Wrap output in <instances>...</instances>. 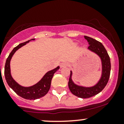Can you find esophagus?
<instances>
[{
    "label": "esophagus",
    "instance_id": "esophagus-1",
    "mask_svg": "<svg viewBox=\"0 0 124 124\" xmlns=\"http://www.w3.org/2000/svg\"><path fill=\"white\" fill-rule=\"evenodd\" d=\"M67 65H68V64H67V62H62V63H61V65H60V66H61V68H62V67H67Z\"/></svg>",
    "mask_w": 124,
    "mask_h": 124
}]
</instances>
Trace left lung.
Instances as JSON below:
<instances>
[{"mask_svg": "<svg viewBox=\"0 0 124 124\" xmlns=\"http://www.w3.org/2000/svg\"><path fill=\"white\" fill-rule=\"evenodd\" d=\"M85 38L87 40L89 45L87 49L95 53L100 58L102 71L101 77L98 82L95 85L91 87H85L76 84L72 80V71H71L68 87L72 94L82 98H90L102 91L109 79L111 70L110 57L102 43L87 36H85Z\"/></svg>", "mask_w": 124, "mask_h": 124, "instance_id": "1", "label": "left lung"}]
</instances>
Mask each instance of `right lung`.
Returning <instances> with one entry per match:
<instances>
[{
	"instance_id": "right-lung-1",
	"label": "right lung",
	"mask_w": 124,
	"mask_h": 124,
	"mask_svg": "<svg viewBox=\"0 0 124 124\" xmlns=\"http://www.w3.org/2000/svg\"><path fill=\"white\" fill-rule=\"evenodd\" d=\"M32 40H35V39H32L26 42L20 44L17 47L14 48V49L10 53L8 58H7L5 65V79L9 86L18 95L26 100L38 99V98L46 95L50 88L51 82H52V80L54 76V74L60 68L58 66L54 69L46 72L38 83L31 86L25 87V86L20 85L17 82H16V80L12 78V76H11V68H10L11 60L16 51L18 50L20 48L23 47V46L26 45V44Z\"/></svg>"
}]
</instances>
